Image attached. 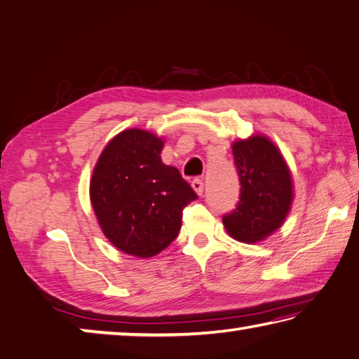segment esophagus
I'll list each match as a JSON object with an SVG mask.
<instances>
[{
    "mask_svg": "<svg viewBox=\"0 0 359 359\" xmlns=\"http://www.w3.org/2000/svg\"><path fill=\"white\" fill-rule=\"evenodd\" d=\"M191 187H193V190L196 191V194H202V191H204V182H202V179H194L193 182H191Z\"/></svg>",
    "mask_w": 359,
    "mask_h": 359,
    "instance_id": "obj_1",
    "label": "esophagus"
}]
</instances>
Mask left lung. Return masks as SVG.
<instances>
[{
    "instance_id": "1",
    "label": "left lung",
    "mask_w": 359,
    "mask_h": 359,
    "mask_svg": "<svg viewBox=\"0 0 359 359\" xmlns=\"http://www.w3.org/2000/svg\"><path fill=\"white\" fill-rule=\"evenodd\" d=\"M232 154L242 188L237 208L223 217V224L237 242L259 243L275 233L290 212V168L275 142L260 133L233 141Z\"/></svg>"
}]
</instances>
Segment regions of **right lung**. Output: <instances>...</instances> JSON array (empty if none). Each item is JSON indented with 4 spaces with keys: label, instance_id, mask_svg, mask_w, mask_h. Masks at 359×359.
Listing matches in <instances>:
<instances>
[{
    "label": "right lung",
    "instance_id": "1",
    "mask_svg": "<svg viewBox=\"0 0 359 359\" xmlns=\"http://www.w3.org/2000/svg\"><path fill=\"white\" fill-rule=\"evenodd\" d=\"M165 140L142 128L117 133L97 160L89 198L99 226L117 250L157 256L177 237L182 212L196 199L177 168L161 161Z\"/></svg>",
    "mask_w": 359,
    "mask_h": 359
}]
</instances>
